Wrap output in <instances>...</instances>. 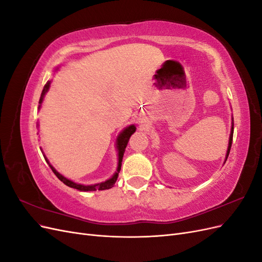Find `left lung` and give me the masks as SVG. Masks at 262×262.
<instances>
[{"mask_svg": "<svg viewBox=\"0 0 262 262\" xmlns=\"http://www.w3.org/2000/svg\"><path fill=\"white\" fill-rule=\"evenodd\" d=\"M233 133H234V121H232V130H231V134H229V142H228V147H227V152H226V160L229 154V150H231V146H232V142H233ZM225 160V162H226Z\"/></svg>", "mask_w": 262, "mask_h": 262, "instance_id": "8db88e82", "label": "left lung"}]
</instances>
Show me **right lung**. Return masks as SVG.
Masks as SVG:
<instances>
[{
    "instance_id": "add662e5",
    "label": "right lung",
    "mask_w": 262,
    "mask_h": 262,
    "mask_svg": "<svg viewBox=\"0 0 262 262\" xmlns=\"http://www.w3.org/2000/svg\"><path fill=\"white\" fill-rule=\"evenodd\" d=\"M50 83L51 82H47V84L45 85L43 90H42V93H41V96H40V99H39V108H40L41 104H42V100H43V97L46 93L48 92L49 87H50ZM137 128L136 125L134 124H131L129 126H126V128L119 134V137L117 139V148H118V168H117V171L114 173V176L112 178H109L108 180L104 181V182H100V184H96V185H81V184H76V182L70 180L68 178H66L64 176H62L60 172H58L57 170H55V168L53 167V166L49 163V161L47 160V157H45L46 162L49 164L50 168L52 169V171L54 172V175L57 176L63 184L67 185L68 187H71V188H74V189H77L80 190V191H95V190H106V189H110L113 188L115 182L117 181V178L119 176V171H120L121 169V162H122V157H123V154H124V150H125V147L126 145H128V142H129V139L130 137L132 136V134L136 132ZM45 156V155H43Z\"/></svg>"
}]
</instances>
